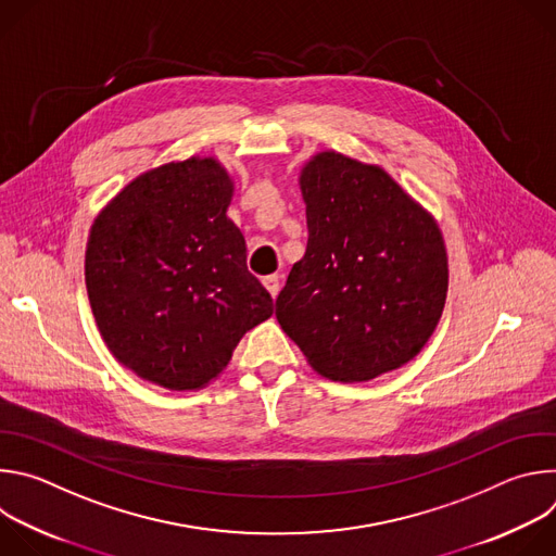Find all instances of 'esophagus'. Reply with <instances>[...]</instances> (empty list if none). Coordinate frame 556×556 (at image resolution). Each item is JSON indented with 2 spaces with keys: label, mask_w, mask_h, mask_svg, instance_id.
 Returning a JSON list of instances; mask_svg holds the SVG:
<instances>
[{
  "label": "esophagus",
  "mask_w": 556,
  "mask_h": 556,
  "mask_svg": "<svg viewBox=\"0 0 556 556\" xmlns=\"http://www.w3.org/2000/svg\"><path fill=\"white\" fill-rule=\"evenodd\" d=\"M262 283L266 286V290L270 292V296H273V299L279 294V277H277V275H268V277H264V279H262Z\"/></svg>",
  "instance_id": "34e87169"
}]
</instances>
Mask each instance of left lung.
<instances>
[{
  "mask_svg": "<svg viewBox=\"0 0 556 556\" xmlns=\"http://www.w3.org/2000/svg\"><path fill=\"white\" fill-rule=\"evenodd\" d=\"M307 247L275 305L309 365L361 382L412 361L448 286L438 224L380 167L337 151L301 174Z\"/></svg>",
  "mask_w": 556,
  "mask_h": 556,
  "instance_id": "left-lung-1",
  "label": "left lung"
}]
</instances>
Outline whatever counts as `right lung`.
Masks as SVG:
<instances>
[{"label":"right lung","instance_id":"add662e5","mask_svg":"<svg viewBox=\"0 0 556 556\" xmlns=\"http://www.w3.org/2000/svg\"><path fill=\"white\" fill-rule=\"evenodd\" d=\"M232 182L213 157L142 174L97 217L86 286L101 337L140 378L198 389L273 314L228 217Z\"/></svg>","mask_w":556,"mask_h":556}]
</instances>
